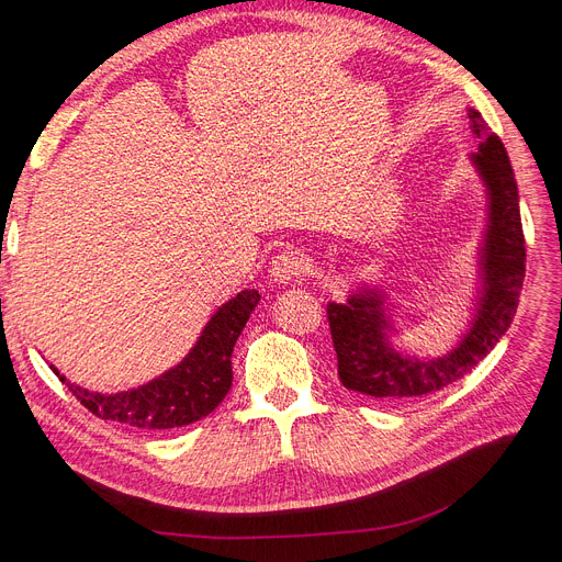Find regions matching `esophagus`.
Listing matches in <instances>:
<instances>
[{"label": "esophagus", "mask_w": 562, "mask_h": 562, "mask_svg": "<svg viewBox=\"0 0 562 562\" xmlns=\"http://www.w3.org/2000/svg\"><path fill=\"white\" fill-rule=\"evenodd\" d=\"M307 259L299 250H282L271 261V278L278 284H301L305 280Z\"/></svg>", "instance_id": "34e87169"}]
</instances>
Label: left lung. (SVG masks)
<instances>
[{
  "label": "left lung",
  "mask_w": 562,
  "mask_h": 562,
  "mask_svg": "<svg viewBox=\"0 0 562 562\" xmlns=\"http://www.w3.org/2000/svg\"><path fill=\"white\" fill-rule=\"evenodd\" d=\"M479 150L467 159L485 191V225L476 246V282L467 326L439 358L412 356L396 346V303L369 282H356L346 303H328V321L341 385L367 398L409 403L445 390L474 369L515 318L526 273L519 191L508 153L483 115L469 106Z\"/></svg>",
  "instance_id": "1"
}]
</instances>
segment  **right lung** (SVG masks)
<instances>
[{
	"instance_id": "1",
	"label": "right lung",
	"mask_w": 562,
	"mask_h": 562,
	"mask_svg": "<svg viewBox=\"0 0 562 562\" xmlns=\"http://www.w3.org/2000/svg\"><path fill=\"white\" fill-rule=\"evenodd\" d=\"M257 289H244L223 303L187 356L161 375L125 392H91L49 369L100 419L140 430H170L200 422L218 407L232 387V350L259 303Z\"/></svg>"
}]
</instances>
